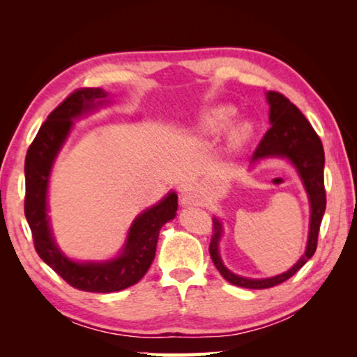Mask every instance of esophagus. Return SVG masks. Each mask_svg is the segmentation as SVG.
I'll use <instances>...</instances> for the list:
<instances>
[{
    "instance_id": "esophagus-1",
    "label": "esophagus",
    "mask_w": 357,
    "mask_h": 357,
    "mask_svg": "<svg viewBox=\"0 0 357 357\" xmlns=\"http://www.w3.org/2000/svg\"><path fill=\"white\" fill-rule=\"evenodd\" d=\"M179 202H181V204H183V206H190V204H198V203H200V197H198L193 190L185 189V190L181 192Z\"/></svg>"
}]
</instances>
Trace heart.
I'll list each match as a JSON object with an SVG mask.
<instances>
[{"label":"heart","mask_w":357,"mask_h":357,"mask_svg":"<svg viewBox=\"0 0 357 357\" xmlns=\"http://www.w3.org/2000/svg\"><path fill=\"white\" fill-rule=\"evenodd\" d=\"M236 118V110L233 107H215L209 110L200 121V129L206 135H220L223 132L229 129V126L234 123ZM253 134V128L250 123H243L238 126L231 134H229V146L238 149L244 143L249 142V138Z\"/></svg>","instance_id":"1"}]
</instances>
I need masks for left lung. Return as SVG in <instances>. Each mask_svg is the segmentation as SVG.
I'll return each mask as SVG.
<instances>
[{
    "mask_svg": "<svg viewBox=\"0 0 357 357\" xmlns=\"http://www.w3.org/2000/svg\"><path fill=\"white\" fill-rule=\"evenodd\" d=\"M268 102L271 105V128L266 132L259 142L258 148L253 153V162L264 157H285L299 172L302 183L309 193L312 215H310V231L309 243H307L305 253L296 263L291 269L280 275L271 277V279H245L236 274L229 273L223 266L219 255V239L222 236L220 222L213 220V234H211L209 253L213 263L222 277L236 287L250 288V289H264L280 285L289 277H293L298 271L313 257L318 245V233L321 225L324 209H326V189H324V149L323 143L313 130L312 124L307 121L304 114L289 102L285 96L269 91Z\"/></svg>",
    "mask_w": 357,
    "mask_h": 357,
    "instance_id": "8db88e82",
    "label": "left lung"
}]
</instances>
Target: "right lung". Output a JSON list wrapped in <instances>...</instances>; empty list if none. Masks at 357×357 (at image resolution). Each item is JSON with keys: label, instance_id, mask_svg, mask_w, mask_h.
<instances>
[{"label": "right lung", "instance_id": "1", "mask_svg": "<svg viewBox=\"0 0 357 357\" xmlns=\"http://www.w3.org/2000/svg\"><path fill=\"white\" fill-rule=\"evenodd\" d=\"M105 98L107 93L99 88H80L70 93L40 126L25 159V215L34 249L70 287L91 293H113L135 285L153 263L162 225L172 220L178 209V195L172 192L159 204L138 215L129 229L123 252L112 261L75 263L59 252L47 219L48 174L69 134L72 119L102 105Z\"/></svg>", "mask_w": 357, "mask_h": 357}]
</instances>
